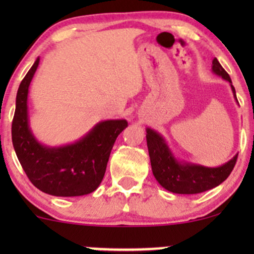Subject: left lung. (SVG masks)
<instances>
[{"label":"left lung","mask_w":254,"mask_h":254,"mask_svg":"<svg viewBox=\"0 0 254 254\" xmlns=\"http://www.w3.org/2000/svg\"><path fill=\"white\" fill-rule=\"evenodd\" d=\"M212 72L231 83L232 93L237 101L236 91L232 86L231 78L216 58L212 60ZM146 132L153 176L163 188L172 193L198 194L215 188L230 176L236 165L238 155L220 167H205L193 163L179 162L171 152L165 139L158 132L152 129H146Z\"/></svg>","instance_id":"1"}]
</instances>
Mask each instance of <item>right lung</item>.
<instances>
[{
  "label": "right lung",
  "instance_id": "obj_1",
  "mask_svg": "<svg viewBox=\"0 0 254 254\" xmlns=\"http://www.w3.org/2000/svg\"><path fill=\"white\" fill-rule=\"evenodd\" d=\"M39 65V58L22 79L12 122L14 151L29 181L55 196H79L96 190L106 173L111 151L127 122L104 120L86 136L71 145L48 147L37 141L28 122V89Z\"/></svg>",
  "mask_w": 254,
  "mask_h": 254
}]
</instances>
